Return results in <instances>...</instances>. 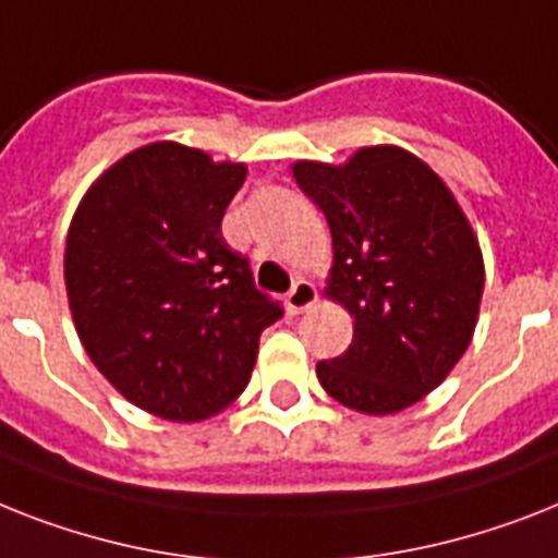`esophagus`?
Masks as SVG:
<instances>
[{
	"label": "esophagus",
	"mask_w": 558,
	"mask_h": 558,
	"mask_svg": "<svg viewBox=\"0 0 558 558\" xmlns=\"http://www.w3.org/2000/svg\"><path fill=\"white\" fill-rule=\"evenodd\" d=\"M318 301V292H315V287H312L310 280L298 278L292 283V289L287 292V310L289 315H301V312H306L312 306V303Z\"/></svg>",
	"instance_id": "obj_1"
}]
</instances>
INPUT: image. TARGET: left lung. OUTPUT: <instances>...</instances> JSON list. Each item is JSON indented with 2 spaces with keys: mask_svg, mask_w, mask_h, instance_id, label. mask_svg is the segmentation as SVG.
I'll return each instance as SVG.
<instances>
[{
  "mask_svg": "<svg viewBox=\"0 0 558 558\" xmlns=\"http://www.w3.org/2000/svg\"><path fill=\"white\" fill-rule=\"evenodd\" d=\"M326 215V294L355 318L350 350L318 361L343 407L387 415L433 392L468 352L484 292L482 248L441 177L398 146L361 148L343 166L294 162Z\"/></svg>",
  "mask_w": 558,
  "mask_h": 558,
  "instance_id": "1",
  "label": "left lung"
}]
</instances>
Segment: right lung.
I'll return each instance as SVG.
<instances>
[{
    "label": "right lung",
    "mask_w": 558,
    "mask_h": 558,
    "mask_svg": "<svg viewBox=\"0 0 558 558\" xmlns=\"http://www.w3.org/2000/svg\"><path fill=\"white\" fill-rule=\"evenodd\" d=\"M243 162L151 143L114 162L76 208L68 303L94 366L140 410L203 421L246 389L283 315L223 240Z\"/></svg>",
    "instance_id": "right-lung-1"
}]
</instances>
